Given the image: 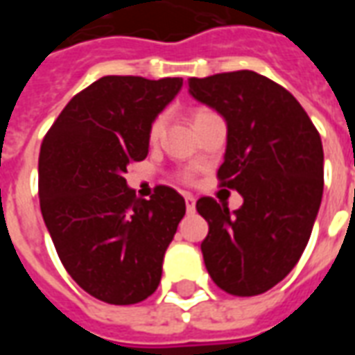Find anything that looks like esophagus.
I'll list each match as a JSON object with an SVG mask.
<instances>
[{"mask_svg": "<svg viewBox=\"0 0 355 355\" xmlns=\"http://www.w3.org/2000/svg\"><path fill=\"white\" fill-rule=\"evenodd\" d=\"M186 211L188 213H193L196 211V200H193V196H186Z\"/></svg>", "mask_w": 355, "mask_h": 355, "instance_id": "esophagus-1", "label": "esophagus"}]
</instances>
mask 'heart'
Masks as SVG:
<instances>
[{"label":"heart","instance_id":"heart-1","mask_svg":"<svg viewBox=\"0 0 355 355\" xmlns=\"http://www.w3.org/2000/svg\"><path fill=\"white\" fill-rule=\"evenodd\" d=\"M205 114H209V110H205V108L196 110V114H193V119H198V117L205 116ZM163 125H165V117H163V116H157L154 121H152L150 129H148V139H150V142H157V140H159V137H162V132H163Z\"/></svg>","mask_w":355,"mask_h":355}]
</instances>
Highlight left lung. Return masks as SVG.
<instances>
[{"instance_id": "left-lung-1", "label": "left lung", "mask_w": 355, "mask_h": 355, "mask_svg": "<svg viewBox=\"0 0 355 355\" xmlns=\"http://www.w3.org/2000/svg\"><path fill=\"white\" fill-rule=\"evenodd\" d=\"M190 94L226 119L228 142L216 173L238 190L232 211L213 198L196 209L209 223L201 253L211 279L236 297L266 293L295 268L323 196V146L293 94L251 70L190 78Z\"/></svg>"}]
</instances>
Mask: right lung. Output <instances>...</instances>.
<instances>
[{
	"mask_svg": "<svg viewBox=\"0 0 355 355\" xmlns=\"http://www.w3.org/2000/svg\"><path fill=\"white\" fill-rule=\"evenodd\" d=\"M182 78L104 76L73 96L40 152V207L66 272L91 297L117 306L148 298L186 213L184 198L155 186L142 200L127 165L148 155V129Z\"/></svg>",
	"mask_w": 355,
	"mask_h": 355,
	"instance_id": "1",
	"label": "right lung"
}]
</instances>
